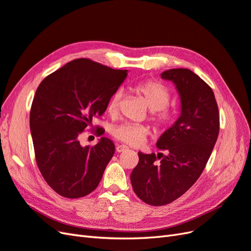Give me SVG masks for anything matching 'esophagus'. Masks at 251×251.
I'll use <instances>...</instances> for the list:
<instances>
[{
	"instance_id": "obj_1",
	"label": "esophagus",
	"mask_w": 251,
	"mask_h": 251,
	"mask_svg": "<svg viewBox=\"0 0 251 251\" xmlns=\"http://www.w3.org/2000/svg\"><path fill=\"white\" fill-rule=\"evenodd\" d=\"M127 149H128V147L125 146V145H118V146L116 147V151H117L118 153L124 152V151H126Z\"/></svg>"
}]
</instances>
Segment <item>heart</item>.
<instances>
[{"instance_id":"1","label":"heart","mask_w":251,"mask_h":251,"mask_svg":"<svg viewBox=\"0 0 251 251\" xmlns=\"http://www.w3.org/2000/svg\"><path fill=\"white\" fill-rule=\"evenodd\" d=\"M133 90L144 98L147 105L152 110L153 121L157 126L166 127L173 122L175 115L172 110L165 107L169 104L171 97L168 88L158 81L148 80L136 83ZM122 97L123 92L121 90L114 93L107 105L109 114L117 113ZM113 134L118 140L126 144L140 146L145 143L148 134H149V129L144 125L127 123L115 127Z\"/></svg>"}]
</instances>
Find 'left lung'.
<instances>
[{"mask_svg":"<svg viewBox=\"0 0 251 251\" xmlns=\"http://www.w3.org/2000/svg\"><path fill=\"white\" fill-rule=\"evenodd\" d=\"M177 89L181 113L156 146L166 155L138 152L130 180L136 196L151 206H164L186 192L200 178L219 133V111L212 89L189 69L160 74Z\"/></svg>","mask_w":251,"mask_h":251,"instance_id":"obj_1","label":"left lung"}]
</instances>
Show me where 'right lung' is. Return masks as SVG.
Segmentation results:
<instances>
[{
	"label": "right lung",
	"instance_id": "1",
	"mask_svg": "<svg viewBox=\"0 0 251 251\" xmlns=\"http://www.w3.org/2000/svg\"><path fill=\"white\" fill-rule=\"evenodd\" d=\"M127 72L76 59L46 76L37 89L30 114L36 162L60 196L85 197L100 183L115 145L101 137L94 147H82L78 136L93 118L104 114Z\"/></svg>",
	"mask_w": 251,
	"mask_h": 251
}]
</instances>
